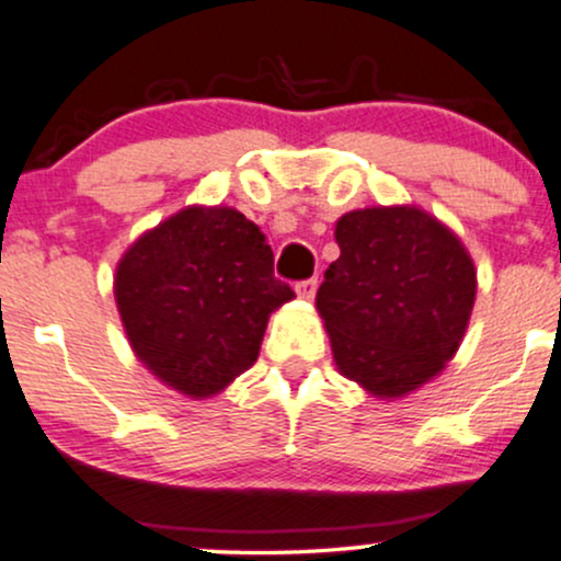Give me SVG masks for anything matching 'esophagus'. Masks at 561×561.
I'll list each match as a JSON object with an SVG mask.
<instances>
[{"instance_id": "1", "label": "esophagus", "mask_w": 561, "mask_h": 561, "mask_svg": "<svg viewBox=\"0 0 561 561\" xmlns=\"http://www.w3.org/2000/svg\"><path fill=\"white\" fill-rule=\"evenodd\" d=\"M317 285H319L317 279H304V282H298V285H295V293H298V298L311 300L313 295H317Z\"/></svg>"}]
</instances>
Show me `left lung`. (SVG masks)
Listing matches in <instances>:
<instances>
[{
	"instance_id": "1",
	"label": "left lung",
	"mask_w": 561,
	"mask_h": 561,
	"mask_svg": "<svg viewBox=\"0 0 561 561\" xmlns=\"http://www.w3.org/2000/svg\"><path fill=\"white\" fill-rule=\"evenodd\" d=\"M341 257L317 293L337 370L397 399L445 370L469 328L477 268L434 215L365 207L335 224Z\"/></svg>"
}]
</instances>
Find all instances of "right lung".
Wrapping results in <instances>:
<instances>
[{
    "instance_id": "right-lung-1",
    "label": "right lung",
    "mask_w": 561,
    "mask_h": 561,
    "mask_svg": "<svg viewBox=\"0 0 561 561\" xmlns=\"http://www.w3.org/2000/svg\"><path fill=\"white\" fill-rule=\"evenodd\" d=\"M114 298L135 356L170 389L205 399L255 365L271 311L295 293L252 220L194 205L130 244Z\"/></svg>"
}]
</instances>
